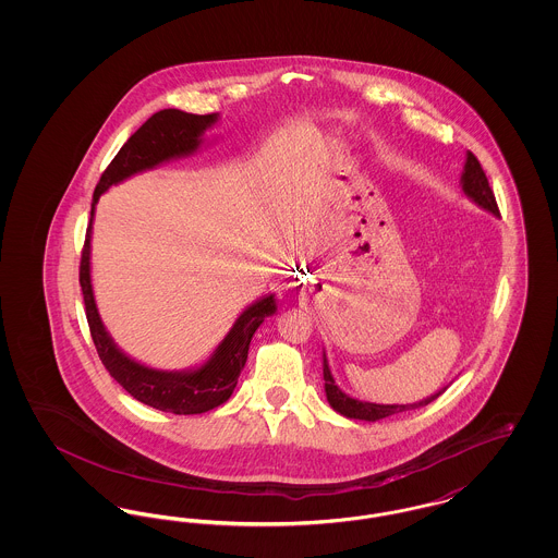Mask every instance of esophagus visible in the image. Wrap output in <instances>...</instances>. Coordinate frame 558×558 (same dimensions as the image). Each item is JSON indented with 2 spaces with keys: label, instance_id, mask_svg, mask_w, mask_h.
<instances>
[{
  "label": "esophagus",
  "instance_id": "obj_1",
  "mask_svg": "<svg viewBox=\"0 0 558 558\" xmlns=\"http://www.w3.org/2000/svg\"><path fill=\"white\" fill-rule=\"evenodd\" d=\"M316 294H318V291H316L314 284H305V287L301 289V292H299V296H301L303 301H307V299H312V296H316Z\"/></svg>",
  "mask_w": 558,
  "mask_h": 558
}]
</instances>
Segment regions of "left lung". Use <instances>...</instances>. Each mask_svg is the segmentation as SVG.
Returning <instances> with one entry per match:
<instances>
[{
	"mask_svg": "<svg viewBox=\"0 0 558 558\" xmlns=\"http://www.w3.org/2000/svg\"><path fill=\"white\" fill-rule=\"evenodd\" d=\"M460 186H462L464 196L469 201H473L478 209L500 217L498 205H496V196H494L489 182L483 173V167L478 165L477 157L473 153L464 155V169H462V175H460ZM322 372H324V391H326V399H328L330 408L335 412H339L341 416H345V418L366 421V423H376V421H383V418L393 416L399 412L423 408L426 403H430L433 399L439 398L448 389V385H446L439 391L430 393L428 398L414 401V403H374V401H364V399L347 396L345 391L335 383V376H332L330 366H328L326 351L322 353Z\"/></svg>",
	"mask_w": 558,
	"mask_h": 558,
	"instance_id": "obj_1",
	"label": "left lung"
}]
</instances>
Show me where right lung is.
<instances>
[{
    "label": "right lung",
    "instance_id": "right-lung-1",
    "mask_svg": "<svg viewBox=\"0 0 558 558\" xmlns=\"http://www.w3.org/2000/svg\"><path fill=\"white\" fill-rule=\"evenodd\" d=\"M219 121V112L213 114H190L178 108H165L155 112L132 137L123 144L117 157L102 173L94 201L92 217L85 234L83 255H81L80 282L85 301V316L94 345L108 374L132 396L133 399L171 414H203L228 401L236 383L240 371L246 364L248 345L255 330L264 319L276 314V292H267L246 305L234 319L228 335L213 349L211 355L186 371H160L137 362L114 343L110 332L100 318L94 287H92V230L94 215L100 196L108 187L117 186L137 173L157 169L169 160L184 159L198 153L209 142L205 132Z\"/></svg>",
    "mask_w": 558,
    "mask_h": 558
}]
</instances>
